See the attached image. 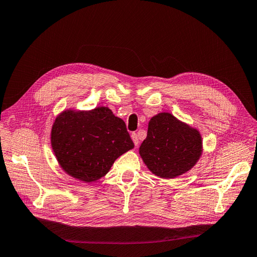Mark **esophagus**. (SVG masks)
Wrapping results in <instances>:
<instances>
[{
  "label": "esophagus",
  "mask_w": 257,
  "mask_h": 257,
  "mask_svg": "<svg viewBox=\"0 0 257 257\" xmlns=\"http://www.w3.org/2000/svg\"><path fill=\"white\" fill-rule=\"evenodd\" d=\"M132 139H133V142H134V145L137 147L138 146V144H139V139H138V135L136 134V133H133L132 134Z\"/></svg>",
  "instance_id": "obj_1"
}]
</instances>
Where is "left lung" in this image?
<instances>
[{
  "mask_svg": "<svg viewBox=\"0 0 257 257\" xmlns=\"http://www.w3.org/2000/svg\"><path fill=\"white\" fill-rule=\"evenodd\" d=\"M139 153L154 175L172 179L196 164L201 154V137L197 130L172 113L162 112L151 118Z\"/></svg>",
  "mask_w": 257,
  "mask_h": 257,
  "instance_id": "1",
  "label": "left lung"
}]
</instances>
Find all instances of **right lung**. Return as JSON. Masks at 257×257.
I'll return each instance as SVG.
<instances>
[{
    "instance_id": "obj_1",
    "label": "right lung",
    "mask_w": 257,
    "mask_h": 257,
    "mask_svg": "<svg viewBox=\"0 0 257 257\" xmlns=\"http://www.w3.org/2000/svg\"><path fill=\"white\" fill-rule=\"evenodd\" d=\"M51 146L61 167L78 180L104 177L120 155L133 149L126 125L107 107L66 110L54 121Z\"/></svg>"
}]
</instances>
